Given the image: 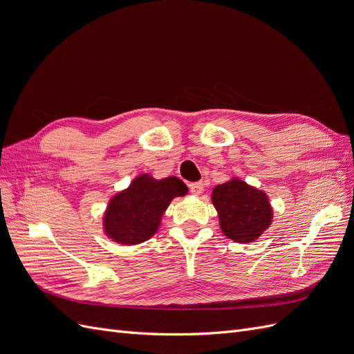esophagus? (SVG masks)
I'll return each instance as SVG.
<instances>
[{
  "instance_id": "esophagus-1",
  "label": "esophagus",
  "mask_w": 354,
  "mask_h": 354,
  "mask_svg": "<svg viewBox=\"0 0 354 354\" xmlns=\"http://www.w3.org/2000/svg\"><path fill=\"white\" fill-rule=\"evenodd\" d=\"M190 192L194 195H201L203 192V183L202 181H196V183H192L190 185Z\"/></svg>"
}]
</instances>
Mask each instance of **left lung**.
Returning a JSON list of instances; mask_svg holds the SVG:
<instances>
[{
  "instance_id": "obj_1",
  "label": "left lung",
  "mask_w": 354,
  "mask_h": 354,
  "mask_svg": "<svg viewBox=\"0 0 354 354\" xmlns=\"http://www.w3.org/2000/svg\"><path fill=\"white\" fill-rule=\"evenodd\" d=\"M211 201L224 236L238 243L257 241L273 221V208L266 192L238 177L214 187Z\"/></svg>"
}]
</instances>
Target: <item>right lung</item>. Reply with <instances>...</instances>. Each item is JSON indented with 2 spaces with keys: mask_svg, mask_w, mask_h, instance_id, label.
Returning <instances> with one entry per match:
<instances>
[{
  "mask_svg": "<svg viewBox=\"0 0 354 354\" xmlns=\"http://www.w3.org/2000/svg\"><path fill=\"white\" fill-rule=\"evenodd\" d=\"M187 192V186L174 176L160 180L151 174L137 176L130 186L109 199L103 216L106 236L121 245L151 239L171 201Z\"/></svg>",
  "mask_w": 354,
  "mask_h": 354,
  "instance_id": "obj_1",
  "label": "right lung"
}]
</instances>
